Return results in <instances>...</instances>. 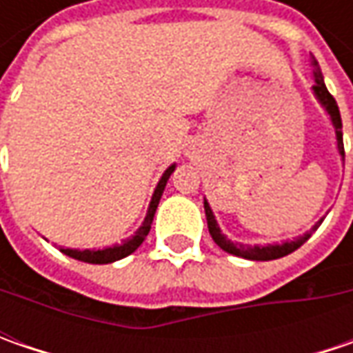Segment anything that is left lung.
<instances>
[{
    "label": "left lung",
    "instance_id": "left-lung-1",
    "mask_svg": "<svg viewBox=\"0 0 353 353\" xmlns=\"http://www.w3.org/2000/svg\"><path fill=\"white\" fill-rule=\"evenodd\" d=\"M312 66H314V80H316V84L312 86L314 90V94H316V98H319V102L326 108V112L330 114L332 117V123L334 128H336V141H338V151H340V155L344 157V139H342V117H340V110H338V103L334 100V96L328 92L326 88V84H324V80H322V72H320V66L316 59L312 57ZM204 212H206V220H208V232H210L212 239L222 248L228 253H232V255H237V257H245V259H253V261H271V259H279V257H285V255H289L294 250H299L303 243H305L306 239L310 237V234L322 224V220H320L319 224L314 225L308 234L305 236L296 237V239H292V241H285L283 245H241V243H234V241H230L228 237L220 232V228L216 224V220H214V214H212L210 206H208V202L204 200Z\"/></svg>",
    "mask_w": 353,
    "mask_h": 353
}]
</instances>
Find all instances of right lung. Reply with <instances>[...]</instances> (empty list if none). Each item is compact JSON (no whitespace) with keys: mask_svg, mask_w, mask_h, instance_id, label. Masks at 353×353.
I'll return each mask as SVG.
<instances>
[{"mask_svg":"<svg viewBox=\"0 0 353 353\" xmlns=\"http://www.w3.org/2000/svg\"><path fill=\"white\" fill-rule=\"evenodd\" d=\"M174 170V165H170L169 169L165 170V174L161 176V181L157 184L155 188V194H153V200H151V204H149V212H147V216H145V222L143 225L137 230V234L133 237H129L125 243H121V245H114V248H105V250H98V251H78V250H61L64 255H68V257H74L78 261H84V263H96V265H103V263H114L117 259H123V257H128L129 253H133V251L137 250L139 245L143 243V239L147 237L149 234V230H151V224H153V216H155L157 206H159V200L163 196V190H165V186H167V181H169L170 172Z\"/></svg>","mask_w":353,"mask_h":353,"instance_id":"1","label":"right lung"}]
</instances>
